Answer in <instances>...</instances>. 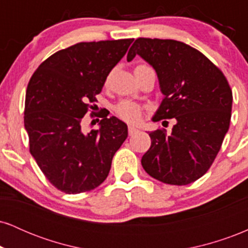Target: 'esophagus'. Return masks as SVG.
I'll use <instances>...</instances> for the list:
<instances>
[{
  "label": "esophagus",
  "mask_w": 248,
  "mask_h": 248,
  "mask_svg": "<svg viewBox=\"0 0 248 248\" xmlns=\"http://www.w3.org/2000/svg\"><path fill=\"white\" fill-rule=\"evenodd\" d=\"M138 132H139V129L136 127H134V126L128 127V134H129V135H134V134L138 133Z\"/></svg>",
  "instance_id": "34e87169"
}]
</instances>
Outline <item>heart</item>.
<instances>
[{"label":"heart","instance_id":"1","mask_svg":"<svg viewBox=\"0 0 248 248\" xmlns=\"http://www.w3.org/2000/svg\"><path fill=\"white\" fill-rule=\"evenodd\" d=\"M142 69H150V67L147 65H138L135 67V71ZM115 112L124 121L132 122V124H136V122L140 121L142 116V108L132 101H121L115 107Z\"/></svg>","mask_w":248,"mask_h":248}]
</instances>
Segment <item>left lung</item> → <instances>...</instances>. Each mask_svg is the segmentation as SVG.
Masks as SVG:
<instances>
[{
	"label": "left lung",
	"mask_w": 248,
	"mask_h": 248,
	"mask_svg": "<svg viewBox=\"0 0 248 248\" xmlns=\"http://www.w3.org/2000/svg\"><path fill=\"white\" fill-rule=\"evenodd\" d=\"M155 70L163 94L153 121L175 119L171 133H149L142 156L148 175L186 186L205 173L220 149L231 121L232 91L220 70L198 50L173 39L138 38L127 55Z\"/></svg>",
	"instance_id": "left-lung-1"
}]
</instances>
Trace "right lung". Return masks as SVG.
Here are the masks:
<instances>
[{"instance_id":"obj_1","label":"right lung","mask_w":248,"mask_h":248,"mask_svg":"<svg viewBox=\"0 0 248 248\" xmlns=\"http://www.w3.org/2000/svg\"><path fill=\"white\" fill-rule=\"evenodd\" d=\"M133 41L78 43L53 53L31 77L24 110L30 153L62 192L75 195L100 186L127 139V124L115 116H100L99 129L88 133L81 122Z\"/></svg>"}]
</instances>
